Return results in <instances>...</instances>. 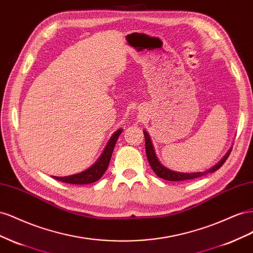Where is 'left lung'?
Here are the masks:
<instances>
[{"label": "left lung", "instance_id": "8db88e82", "mask_svg": "<svg viewBox=\"0 0 253 253\" xmlns=\"http://www.w3.org/2000/svg\"><path fill=\"white\" fill-rule=\"evenodd\" d=\"M144 136H145V147H146V156H147V160L150 164L151 169L155 171V174L160 177L164 180H168V181H183V180H190V179H194V178H198L204 176L208 172H213L215 170H217L218 169H220L222 167V164L226 162V160L228 159V157L231 154V149L228 151L227 155L223 157L221 160L214 165V167L210 169H208L207 171H199V172H189V174H185V172H177V171H172L167 168H164L163 165L158 161V158L156 157L155 150L153 147V144H151L149 135L146 131H144Z\"/></svg>", "mask_w": 253, "mask_h": 253}]
</instances>
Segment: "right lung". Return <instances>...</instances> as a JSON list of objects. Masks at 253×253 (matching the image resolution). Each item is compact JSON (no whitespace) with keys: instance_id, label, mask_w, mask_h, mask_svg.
<instances>
[{"instance_id":"add662e5","label":"right lung","mask_w":253,"mask_h":253,"mask_svg":"<svg viewBox=\"0 0 253 253\" xmlns=\"http://www.w3.org/2000/svg\"><path fill=\"white\" fill-rule=\"evenodd\" d=\"M121 132H122V129H119V130H117L113 133L111 139L107 144L103 155L100 156L97 162L94 165H92L90 169H88L84 171L79 172V174H76V175H72L68 177L53 176V178H55L56 180H59V181L66 182V183H72V184H89V183L97 181V180L104 175L108 165H109L113 148L115 146V143H117V140L119 138V135L121 134Z\"/></svg>"}]
</instances>
